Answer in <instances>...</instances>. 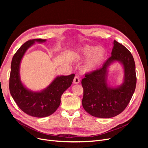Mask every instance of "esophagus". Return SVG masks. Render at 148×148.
Returning a JSON list of instances; mask_svg holds the SVG:
<instances>
[{
  "label": "esophagus",
  "mask_w": 148,
  "mask_h": 148,
  "mask_svg": "<svg viewBox=\"0 0 148 148\" xmlns=\"http://www.w3.org/2000/svg\"><path fill=\"white\" fill-rule=\"evenodd\" d=\"M73 83L74 84H78L79 83V78L78 77H75L73 79Z\"/></svg>",
  "instance_id": "esophagus-1"
}]
</instances>
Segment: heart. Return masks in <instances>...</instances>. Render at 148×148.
Returning a JSON list of instances; mask_svg holds the SVG:
<instances>
[{"mask_svg":"<svg viewBox=\"0 0 148 148\" xmlns=\"http://www.w3.org/2000/svg\"><path fill=\"white\" fill-rule=\"evenodd\" d=\"M106 55V51L103 47L87 46L76 52L74 58L77 62L88 60L84 66V71L87 73H92L99 68L104 60Z\"/></svg>","mask_w":148,"mask_h":148,"instance_id":"heart-1","label":"heart"}]
</instances>
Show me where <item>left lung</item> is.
Returning <instances> with one entry per match:
<instances>
[{
    "instance_id": "left-lung-1",
    "label": "left lung",
    "mask_w": 148,
    "mask_h": 148,
    "mask_svg": "<svg viewBox=\"0 0 148 148\" xmlns=\"http://www.w3.org/2000/svg\"><path fill=\"white\" fill-rule=\"evenodd\" d=\"M111 57L98 70L82 79V105L88 114L95 117L107 119L120 114L126 108L135 92L136 76L135 60L131 52L114 40ZM118 62L124 69L120 85L113 87L107 83L110 66Z\"/></svg>"
}]
</instances>
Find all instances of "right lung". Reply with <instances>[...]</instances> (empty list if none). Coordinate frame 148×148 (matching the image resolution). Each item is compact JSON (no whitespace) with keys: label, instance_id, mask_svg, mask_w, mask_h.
Listing matches in <instances>:
<instances>
[{"label":"right lung","instance_id":"add662e5","mask_svg":"<svg viewBox=\"0 0 148 148\" xmlns=\"http://www.w3.org/2000/svg\"><path fill=\"white\" fill-rule=\"evenodd\" d=\"M46 39H36L24 43L13 56L11 63L9 89L11 96L19 108L35 117H46L55 112L60 104V97L73 82L75 74L57 76L41 91H33L25 86L20 78V64L25 52L36 43Z\"/></svg>","mask_w":148,"mask_h":148}]
</instances>
